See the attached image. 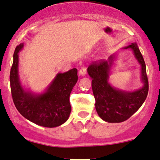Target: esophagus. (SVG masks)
<instances>
[{"instance_id":"obj_1","label":"esophagus","mask_w":160,"mask_h":160,"mask_svg":"<svg viewBox=\"0 0 160 160\" xmlns=\"http://www.w3.org/2000/svg\"><path fill=\"white\" fill-rule=\"evenodd\" d=\"M86 73H87V68H86L85 67H82L80 69V70H79V75L81 76V77L85 76Z\"/></svg>"}]
</instances>
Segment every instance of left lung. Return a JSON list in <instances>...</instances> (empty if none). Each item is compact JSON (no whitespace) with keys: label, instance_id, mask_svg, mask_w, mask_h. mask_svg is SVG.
I'll return each instance as SVG.
<instances>
[{"label":"left lung","instance_id":"left-lung-1","mask_svg":"<svg viewBox=\"0 0 160 160\" xmlns=\"http://www.w3.org/2000/svg\"><path fill=\"white\" fill-rule=\"evenodd\" d=\"M122 50H130L140 65V79L142 83L141 88L129 91L110 84V77L115 67L117 53L109 57L107 60L93 62L87 68V73L92 79L96 110L102 120L108 122H121L128 120L140 108L147 99L149 90L145 61L137 43H132Z\"/></svg>","mask_w":160,"mask_h":160}]
</instances>
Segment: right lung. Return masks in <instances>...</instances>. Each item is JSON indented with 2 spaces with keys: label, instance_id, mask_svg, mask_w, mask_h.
Returning <instances> with one entry per match:
<instances>
[{
  "label": "right lung",
  "instance_id": "1",
  "mask_svg": "<svg viewBox=\"0 0 160 160\" xmlns=\"http://www.w3.org/2000/svg\"><path fill=\"white\" fill-rule=\"evenodd\" d=\"M23 48L20 43L15 49L10 73L11 94L17 110L27 120L37 125L53 128L64 123L70 117V95L76 83L77 70L59 73L41 93H35L23 87L19 75V53Z\"/></svg>",
  "mask_w": 160,
  "mask_h": 160
}]
</instances>
